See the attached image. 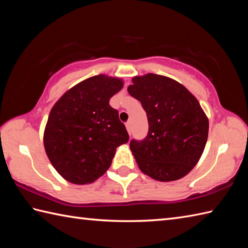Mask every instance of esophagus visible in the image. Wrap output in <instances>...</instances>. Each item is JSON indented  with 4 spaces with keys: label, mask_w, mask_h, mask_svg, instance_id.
<instances>
[{
    "label": "esophagus",
    "mask_w": 248,
    "mask_h": 248,
    "mask_svg": "<svg viewBox=\"0 0 248 248\" xmlns=\"http://www.w3.org/2000/svg\"><path fill=\"white\" fill-rule=\"evenodd\" d=\"M125 128H127L129 134L132 133V124H131V121H128V123L125 124Z\"/></svg>",
    "instance_id": "1"
}]
</instances>
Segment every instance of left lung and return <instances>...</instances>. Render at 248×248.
Returning a JSON list of instances; mask_svg holds the SVG:
<instances>
[{"mask_svg": "<svg viewBox=\"0 0 248 248\" xmlns=\"http://www.w3.org/2000/svg\"><path fill=\"white\" fill-rule=\"evenodd\" d=\"M128 87L148 118V134L132 140L130 149L140 170L162 182L178 180L191 171L208 140L209 120L198 100L182 84L148 73L134 77Z\"/></svg>", "mask_w": 248, "mask_h": 248, "instance_id": "1", "label": "left lung"}]
</instances>
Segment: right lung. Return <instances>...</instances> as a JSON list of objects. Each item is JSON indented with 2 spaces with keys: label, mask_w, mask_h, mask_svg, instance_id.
I'll list each match as a JSON object with an SVG mask.
<instances>
[{
  "label": "right lung",
  "mask_w": 248,
  "mask_h": 248,
  "mask_svg": "<svg viewBox=\"0 0 248 248\" xmlns=\"http://www.w3.org/2000/svg\"><path fill=\"white\" fill-rule=\"evenodd\" d=\"M123 80L104 75L70 88L52 108L44 145L51 164L67 181L87 184L108 170L118 146L129 134L109 99Z\"/></svg>",
  "instance_id": "1"
}]
</instances>
